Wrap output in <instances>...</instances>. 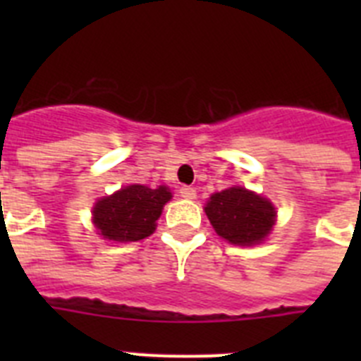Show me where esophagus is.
I'll use <instances>...</instances> for the list:
<instances>
[{
	"mask_svg": "<svg viewBox=\"0 0 361 361\" xmlns=\"http://www.w3.org/2000/svg\"><path fill=\"white\" fill-rule=\"evenodd\" d=\"M178 193H180V197H183V199H188V200L195 199V197H197L195 188H191V186H180Z\"/></svg>",
	"mask_w": 361,
	"mask_h": 361,
	"instance_id": "esophagus-1",
	"label": "esophagus"
}]
</instances>
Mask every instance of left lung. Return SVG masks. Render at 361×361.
I'll list each match as a JSON object with an SVG mask.
<instances>
[{
  "instance_id": "8db88e82",
  "label": "left lung",
  "mask_w": 361,
  "mask_h": 361,
  "mask_svg": "<svg viewBox=\"0 0 361 361\" xmlns=\"http://www.w3.org/2000/svg\"><path fill=\"white\" fill-rule=\"evenodd\" d=\"M204 209L220 237L237 245L262 242L275 224V208L269 200L244 188L215 193Z\"/></svg>"
}]
</instances>
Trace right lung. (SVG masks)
<instances>
[{"label":"right lung","mask_w":361,"mask_h":361,"mask_svg":"<svg viewBox=\"0 0 361 361\" xmlns=\"http://www.w3.org/2000/svg\"><path fill=\"white\" fill-rule=\"evenodd\" d=\"M170 199V190L164 186L152 190L132 184L95 204L94 224L108 240H142L155 231V220Z\"/></svg>","instance_id":"obj_1"}]
</instances>
